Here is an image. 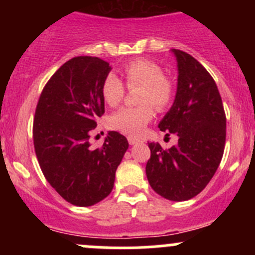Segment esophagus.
I'll return each mask as SVG.
<instances>
[{
    "mask_svg": "<svg viewBox=\"0 0 255 255\" xmlns=\"http://www.w3.org/2000/svg\"><path fill=\"white\" fill-rule=\"evenodd\" d=\"M128 143H129L130 145H134V144L138 143V140L133 137H128Z\"/></svg>",
    "mask_w": 255,
    "mask_h": 255,
    "instance_id": "obj_1",
    "label": "esophagus"
}]
</instances>
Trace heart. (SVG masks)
Returning a JSON list of instances; mask_svg holds the SVG:
<instances>
[{
	"label": "heart",
	"mask_w": 255,
	"mask_h": 255,
	"mask_svg": "<svg viewBox=\"0 0 255 255\" xmlns=\"http://www.w3.org/2000/svg\"><path fill=\"white\" fill-rule=\"evenodd\" d=\"M126 85L129 89L140 87L139 107H123L110 117V126L132 137H139L145 126L153 120V105L156 110H163L173 99V84L164 76L160 66L148 59H138L128 63L123 68ZM101 95L109 106L115 107L122 101L125 86L115 75L109 74L102 82Z\"/></svg>",
	"instance_id": "1"
}]
</instances>
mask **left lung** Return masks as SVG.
<instances>
[{
    "label": "left lung",
    "instance_id": "left-lung-1",
    "mask_svg": "<svg viewBox=\"0 0 255 255\" xmlns=\"http://www.w3.org/2000/svg\"><path fill=\"white\" fill-rule=\"evenodd\" d=\"M177 86L173 106L159 128L176 134L177 144L164 150L149 143L145 174L151 189L170 201L199 195L215 175L226 142V115L215 80L195 58L173 49Z\"/></svg>",
    "mask_w": 255,
    "mask_h": 255
}]
</instances>
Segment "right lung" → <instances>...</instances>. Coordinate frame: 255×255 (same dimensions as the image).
<instances>
[{
	"instance_id": "obj_1",
	"label": "right lung",
	"mask_w": 255,
	"mask_h": 255,
	"mask_svg": "<svg viewBox=\"0 0 255 255\" xmlns=\"http://www.w3.org/2000/svg\"><path fill=\"white\" fill-rule=\"evenodd\" d=\"M96 56H76L55 71L43 89L33 122L40 169L55 191L75 206L87 207L111 194L127 138L109 132L101 148H91L90 132L105 113L101 86L111 71Z\"/></svg>"
}]
</instances>
